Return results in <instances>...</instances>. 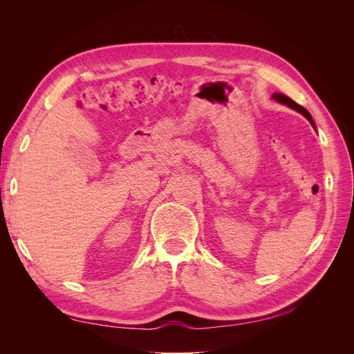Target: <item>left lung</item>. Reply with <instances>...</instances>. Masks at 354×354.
<instances>
[{
    "label": "left lung",
    "instance_id": "8db88e82",
    "mask_svg": "<svg viewBox=\"0 0 354 354\" xmlns=\"http://www.w3.org/2000/svg\"><path fill=\"white\" fill-rule=\"evenodd\" d=\"M272 99H273V100H276L277 103H282V104L288 106V108H291V109H294V111H297V112L301 113L304 118H307L308 122L312 124V127H313L315 130H316V125H315V121H313L312 115H310V113H308V111H307V109H304L303 106H299L298 103H295L292 99H289L288 95H285V94H282V93H274V94H272Z\"/></svg>",
    "mask_w": 354,
    "mask_h": 354
}]
</instances>
